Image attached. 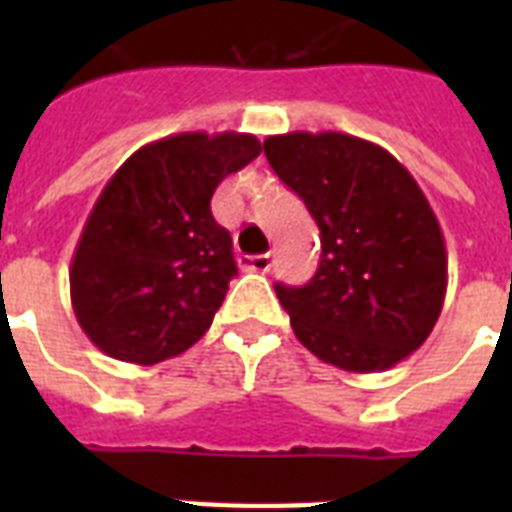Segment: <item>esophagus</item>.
Segmentation results:
<instances>
[{
    "instance_id": "34e87169",
    "label": "esophagus",
    "mask_w": 512,
    "mask_h": 512,
    "mask_svg": "<svg viewBox=\"0 0 512 512\" xmlns=\"http://www.w3.org/2000/svg\"><path fill=\"white\" fill-rule=\"evenodd\" d=\"M273 265L271 255H244L241 257V268L252 273H268Z\"/></svg>"
}]
</instances>
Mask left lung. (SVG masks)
<instances>
[{
  "instance_id": "left-lung-1",
  "label": "left lung",
  "mask_w": 512,
  "mask_h": 512,
  "mask_svg": "<svg viewBox=\"0 0 512 512\" xmlns=\"http://www.w3.org/2000/svg\"><path fill=\"white\" fill-rule=\"evenodd\" d=\"M263 148L321 231L316 276L276 284L297 340L358 374L412 356L446 297L444 233L417 180L385 148L345 132H287Z\"/></svg>"
}]
</instances>
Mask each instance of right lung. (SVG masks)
<instances>
[{
    "mask_svg": "<svg viewBox=\"0 0 512 512\" xmlns=\"http://www.w3.org/2000/svg\"><path fill=\"white\" fill-rule=\"evenodd\" d=\"M260 151L247 132H180L114 172L68 271L76 321L106 356L148 366L201 340L236 276L209 201Z\"/></svg>",
    "mask_w": 512,
    "mask_h": 512,
    "instance_id": "right-lung-1",
    "label": "right lung"
}]
</instances>
